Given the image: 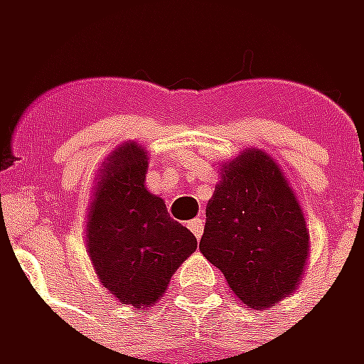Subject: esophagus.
Wrapping results in <instances>:
<instances>
[{
	"label": "esophagus",
	"instance_id": "obj_1",
	"mask_svg": "<svg viewBox=\"0 0 364 364\" xmlns=\"http://www.w3.org/2000/svg\"><path fill=\"white\" fill-rule=\"evenodd\" d=\"M188 228L192 230V234H194L196 238H200V236H202V232H204V220H202V216H198V218H194V220L188 222Z\"/></svg>",
	"mask_w": 364,
	"mask_h": 364
}]
</instances>
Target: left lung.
Segmentation results:
<instances>
[{"instance_id":"8db88e82","label":"left lung","mask_w":364,"mask_h":364,"mask_svg":"<svg viewBox=\"0 0 364 364\" xmlns=\"http://www.w3.org/2000/svg\"><path fill=\"white\" fill-rule=\"evenodd\" d=\"M206 204L200 252L224 274L238 301L267 311L304 277L311 234L304 210L279 162L246 148L220 166Z\"/></svg>"}]
</instances>
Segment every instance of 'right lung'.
I'll return each mask as SVG.
<instances>
[{"label":"right lung","mask_w":364,"mask_h":364,"mask_svg":"<svg viewBox=\"0 0 364 364\" xmlns=\"http://www.w3.org/2000/svg\"><path fill=\"white\" fill-rule=\"evenodd\" d=\"M146 146L119 144L100 168L85 222V248L102 287L144 313L196 250V236L146 188Z\"/></svg>","instance_id":"1"}]
</instances>
